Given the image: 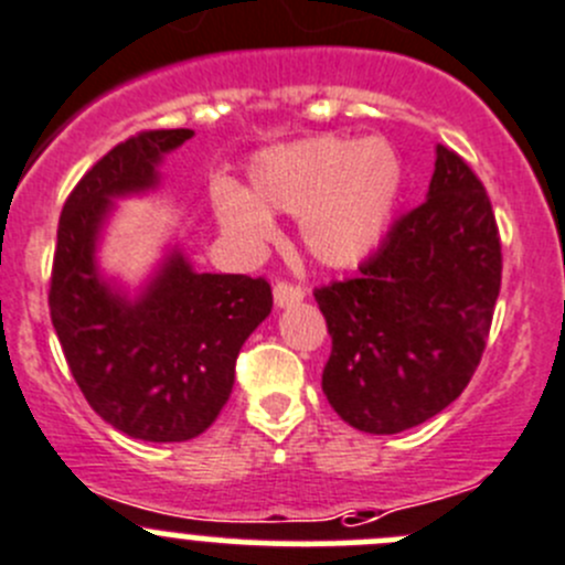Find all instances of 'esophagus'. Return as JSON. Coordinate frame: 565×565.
Returning <instances> with one entry per match:
<instances>
[{
	"label": "esophagus",
	"instance_id": "esophagus-1",
	"mask_svg": "<svg viewBox=\"0 0 565 565\" xmlns=\"http://www.w3.org/2000/svg\"><path fill=\"white\" fill-rule=\"evenodd\" d=\"M303 289L295 287V284H284L278 281L276 287H273V300H276V309H287V306H295L303 300Z\"/></svg>",
	"mask_w": 565,
	"mask_h": 565
}]
</instances>
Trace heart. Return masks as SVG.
<instances>
[{
	"label": "heart",
	"instance_id": "heart-1",
	"mask_svg": "<svg viewBox=\"0 0 565 565\" xmlns=\"http://www.w3.org/2000/svg\"><path fill=\"white\" fill-rule=\"evenodd\" d=\"M250 193H212L223 232L243 248L276 237L273 212L300 217V243L322 267L348 270L381 248L405 184L397 149L383 137L320 135L276 146L250 162Z\"/></svg>",
	"mask_w": 565,
	"mask_h": 565
}]
</instances>
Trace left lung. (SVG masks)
Listing matches in <instances>:
<instances>
[{
    "instance_id": "1",
    "label": "left lung",
    "mask_w": 565,
    "mask_h": 565,
    "mask_svg": "<svg viewBox=\"0 0 565 565\" xmlns=\"http://www.w3.org/2000/svg\"><path fill=\"white\" fill-rule=\"evenodd\" d=\"M500 278L489 195L456 151L436 146L425 204L394 223L359 276L315 289L331 333V408L375 436L445 411L478 370Z\"/></svg>"
}]
</instances>
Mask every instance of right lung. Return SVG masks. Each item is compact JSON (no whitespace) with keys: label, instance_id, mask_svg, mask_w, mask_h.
<instances>
[{"label":"right lung","instance_id":"1","mask_svg":"<svg viewBox=\"0 0 565 565\" xmlns=\"http://www.w3.org/2000/svg\"><path fill=\"white\" fill-rule=\"evenodd\" d=\"M193 135L143 131L82 177L60 215L49 289L52 326L90 408L160 445L195 439L217 419L239 348L273 309L265 278L199 273L177 237L131 287L102 267L118 201L154 195L166 157Z\"/></svg>","mask_w":565,"mask_h":565}]
</instances>
